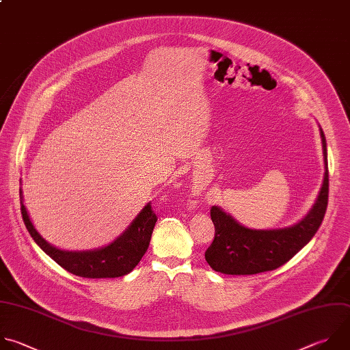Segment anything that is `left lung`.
<instances>
[{
	"instance_id": "1",
	"label": "left lung",
	"mask_w": 350,
	"mask_h": 350,
	"mask_svg": "<svg viewBox=\"0 0 350 350\" xmlns=\"http://www.w3.org/2000/svg\"><path fill=\"white\" fill-rule=\"evenodd\" d=\"M320 136L325 165L324 180L316 203L298 224L283 229H249L218 206L210 208L215 234L213 243L204 253V258L215 272L225 275H256L273 271L290 261L314 237L328 203L327 144L321 129Z\"/></svg>"
}]
</instances>
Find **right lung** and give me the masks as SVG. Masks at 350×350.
I'll use <instances>...</instances> for the list:
<instances>
[{
	"label": "right lung",
	"instance_id": "1",
	"mask_svg": "<svg viewBox=\"0 0 350 350\" xmlns=\"http://www.w3.org/2000/svg\"><path fill=\"white\" fill-rule=\"evenodd\" d=\"M21 210L25 225L34 242L67 272L89 279L120 278L135 269L146 254L155 222L158 219L151 203L135 218L132 225L111 245L93 252H64L51 246L36 230L22 200Z\"/></svg>",
	"mask_w": 350,
	"mask_h": 350
}]
</instances>
